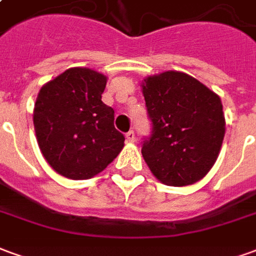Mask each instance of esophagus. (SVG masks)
<instances>
[{"label":"esophagus","mask_w":256,"mask_h":256,"mask_svg":"<svg viewBox=\"0 0 256 256\" xmlns=\"http://www.w3.org/2000/svg\"><path fill=\"white\" fill-rule=\"evenodd\" d=\"M134 140H136V134H134V132H128V133H126V141H128V142H134Z\"/></svg>","instance_id":"1"}]
</instances>
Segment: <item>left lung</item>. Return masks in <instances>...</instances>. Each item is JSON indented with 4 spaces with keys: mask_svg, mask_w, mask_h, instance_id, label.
<instances>
[{
    "mask_svg": "<svg viewBox=\"0 0 256 256\" xmlns=\"http://www.w3.org/2000/svg\"><path fill=\"white\" fill-rule=\"evenodd\" d=\"M141 88L152 122L141 154L152 174L168 186L200 181L214 166L225 137L220 96L180 71L146 76Z\"/></svg>",
    "mask_w": 256,
    "mask_h": 256,
    "instance_id": "8db88e82",
    "label": "left lung"
}]
</instances>
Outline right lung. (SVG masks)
<instances>
[{"label":"right lung","instance_id":"obj_1","mask_svg":"<svg viewBox=\"0 0 256 256\" xmlns=\"http://www.w3.org/2000/svg\"><path fill=\"white\" fill-rule=\"evenodd\" d=\"M106 76L70 68L40 90L34 128L40 150L53 170L70 180H89L122 150L124 137L114 126V110L101 101Z\"/></svg>","mask_w":256,"mask_h":256}]
</instances>
